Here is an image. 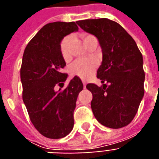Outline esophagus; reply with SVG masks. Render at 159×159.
<instances>
[{
  "instance_id": "obj_1",
  "label": "esophagus",
  "mask_w": 159,
  "mask_h": 159,
  "mask_svg": "<svg viewBox=\"0 0 159 159\" xmlns=\"http://www.w3.org/2000/svg\"><path fill=\"white\" fill-rule=\"evenodd\" d=\"M83 84H84V88H85V87H86L85 81H83Z\"/></svg>"
}]
</instances>
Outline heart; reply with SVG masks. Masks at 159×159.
<instances>
[{"mask_svg": "<svg viewBox=\"0 0 159 159\" xmlns=\"http://www.w3.org/2000/svg\"><path fill=\"white\" fill-rule=\"evenodd\" d=\"M80 36L86 46L92 39L95 38L93 35L86 33L81 34ZM70 42L71 36L66 35L63 38L60 43V55L66 61H69L71 59L70 50ZM97 66H98V60L96 59H81L75 61L72 65L70 67V73L74 76H78L80 79L87 80L93 75Z\"/></svg>", "mask_w": 159, "mask_h": 159, "instance_id": "b5f03b06", "label": "heart"}]
</instances>
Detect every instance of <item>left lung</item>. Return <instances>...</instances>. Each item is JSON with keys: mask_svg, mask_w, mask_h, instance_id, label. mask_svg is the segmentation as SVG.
Returning <instances> with one entry per match:
<instances>
[{"mask_svg": "<svg viewBox=\"0 0 159 159\" xmlns=\"http://www.w3.org/2000/svg\"><path fill=\"white\" fill-rule=\"evenodd\" d=\"M77 23L98 38L103 53V61L97 70V78L103 85H86L93 95V115L108 128L126 126L137 114L144 94L142 54L132 36L114 20L100 18Z\"/></svg>", "mask_w": 159, "mask_h": 159, "instance_id": "obj_1", "label": "left lung"}]
</instances>
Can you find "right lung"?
<instances>
[{"instance_id":"add662e5","label":"right lung","mask_w":159,"mask_h":159,"mask_svg":"<svg viewBox=\"0 0 159 159\" xmlns=\"http://www.w3.org/2000/svg\"><path fill=\"white\" fill-rule=\"evenodd\" d=\"M79 30L75 22L56 21L43 26L25 49L20 67L22 99L30 119L40 134L49 139L66 137L74 127V110L83 83L75 76L62 88L68 75L60 52L64 36Z\"/></svg>"}]
</instances>
